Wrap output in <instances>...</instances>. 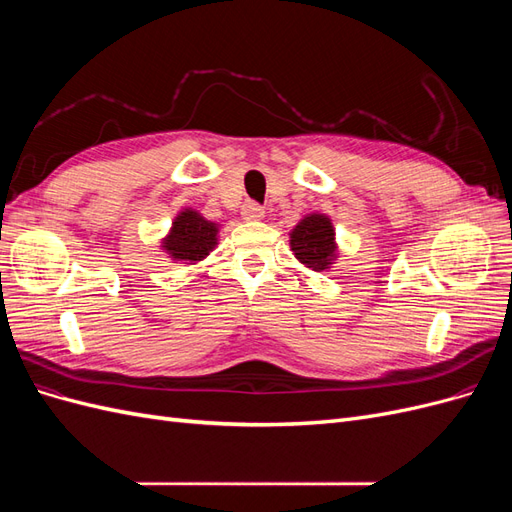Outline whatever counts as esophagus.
<instances>
[{
    "label": "esophagus",
    "mask_w": 512,
    "mask_h": 512,
    "mask_svg": "<svg viewBox=\"0 0 512 512\" xmlns=\"http://www.w3.org/2000/svg\"><path fill=\"white\" fill-rule=\"evenodd\" d=\"M241 215H243V220L254 222L265 215V209H262L258 203H254V200H247V203L241 207Z\"/></svg>",
    "instance_id": "1"
}]
</instances>
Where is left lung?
I'll use <instances>...</instances> for the list:
<instances>
[{
    "instance_id": "obj_1",
    "label": "left lung",
    "mask_w": 512,
    "mask_h": 512,
    "mask_svg": "<svg viewBox=\"0 0 512 512\" xmlns=\"http://www.w3.org/2000/svg\"><path fill=\"white\" fill-rule=\"evenodd\" d=\"M333 226L324 215H307V218L297 224L290 235L292 252L305 267L312 271H324L335 256L333 243Z\"/></svg>"
}]
</instances>
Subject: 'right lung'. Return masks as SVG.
Instances as JSON below:
<instances>
[{"label": "right lung", "mask_w": 512, "mask_h": 512, "mask_svg": "<svg viewBox=\"0 0 512 512\" xmlns=\"http://www.w3.org/2000/svg\"><path fill=\"white\" fill-rule=\"evenodd\" d=\"M215 235H218L215 224L207 222L203 215L188 209L173 222V232L166 237L164 247L173 258L196 262L209 254V250L215 245Z\"/></svg>", "instance_id": "1"}]
</instances>
